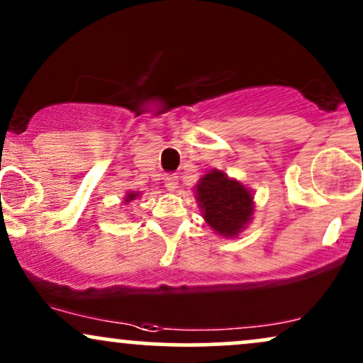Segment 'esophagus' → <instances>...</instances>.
Here are the masks:
<instances>
[{"label": "esophagus", "instance_id": "34e87169", "mask_svg": "<svg viewBox=\"0 0 363 363\" xmlns=\"http://www.w3.org/2000/svg\"><path fill=\"white\" fill-rule=\"evenodd\" d=\"M165 187H167V191H170V193H174V191H176L177 187H179L177 177L176 176L165 177Z\"/></svg>", "mask_w": 363, "mask_h": 363}]
</instances>
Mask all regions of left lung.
I'll list each match as a JSON object with an SVG mask.
<instances>
[{
  "label": "left lung",
  "mask_w": 363,
  "mask_h": 363,
  "mask_svg": "<svg viewBox=\"0 0 363 363\" xmlns=\"http://www.w3.org/2000/svg\"><path fill=\"white\" fill-rule=\"evenodd\" d=\"M194 198L205 222L223 239L242 234L256 211L252 191L218 169H211L199 179Z\"/></svg>",
  "instance_id": "left-lung-1"
}]
</instances>
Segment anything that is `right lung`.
Here are the masks:
<instances>
[{"label": "right lung", "mask_w": 363, "mask_h": 363, "mask_svg": "<svg viewBox=\"0 0 363 363\" xmlns=\"http://www.w3.org/2000/svg\"><path fill=\"white\" fill-rule=\"evenodd\" d=\"M140 196H141L140 191H128L126 196H124V198H123V203H124V205H128V203H131V201H135V199H138Z\"/></svg>", "instance_id": "right-lung-1"}]
</instances>
